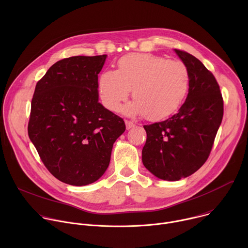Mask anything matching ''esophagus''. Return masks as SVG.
Returning <instances> with one entry per match:
<instances>
[{
	"label": "esophagus",
	"mask_w": 248,
	"mask_h": 248,
	"mask_svg": "<svg viewBox=\"0 0 248 248\" xmlns=\"http://www.w3.org/2000/svg\"><path fill=\"white\" fill-rule=\"evenodd\" d=\"M125 126H126V129H131V128H133L135 126V124L132 122L125 121Z\"/></svg>",
	"instance_id": "1"
}]
</instances>
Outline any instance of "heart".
Returning <instances> with one entry per match:
<instances>
[{
    "label": "heart",
    "instance_id": "b5f03b06",
    "mask_svg": "<svg viewBox=\"0 0 248 248\" xmlns=\"http://www.w3.org/2000/svg\"><path fill=\"white\" fill-rule=\"evenodd\" d=\"M189 72L178 61L133 53L118 62L117 70L100 75L101 101L109 111H119L129 90L134 101L123 108L127 116L143 115L149 121L164 120L180 109L189 88Z\"/></svg>",
    "mask_w": 248,
    "mask_h": 248
}]
</instances>
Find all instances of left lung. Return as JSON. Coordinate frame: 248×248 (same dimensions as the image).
<instances>
[{"label":"left lung","mask_w":248,"mask_h":248,"mask_svg":"<svg viewBox=\"0 0 248 248\" xmlns=\"http://www.w3.org/2000/svg\"><path fill=\"white\" fill-rule=\"evenodd\" d=\"M186 65L190 81L186 102L168 120L144 125V167L158 179L175 182L194 173L206 162L224 114L219 84L194 56L174 49Z\"/></svg>","instance_id":"obj_1"}]
</instances>
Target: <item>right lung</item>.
<instances>
[{
	"label": "right lung",
	"instance_id": "add662e5",
	"mask_svg": "<svg viewBox=\"0 0 248 248\" xmlns=\"http://www.w3.org/2000/svg\"><path fill=\"white\" fill-rule=\"evenodd\" d=\"M107 59L77 56L54 63L37 82L28 135L48 170L76 186L99 180L125 124L99 103L98 75Z\"/></svg>",
	"mask_w": 248,
	"mask_h": 248
}]
</instances>
